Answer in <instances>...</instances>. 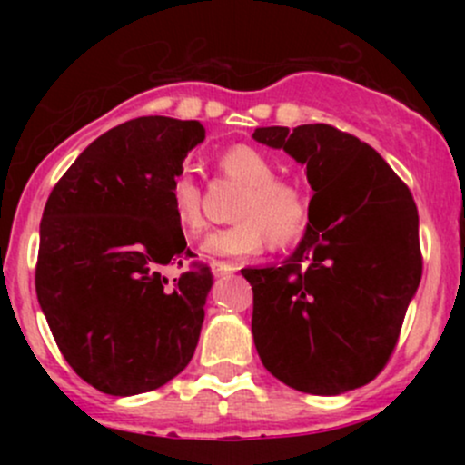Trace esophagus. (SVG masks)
Segmentation results:
<instances>
[{"label": "esophagus", "instance_id": "1", "mask_svg": "<svg viewBox=\"0 0 465 465\" xmlns=\"http://www.w3.org/2000/svg\"><path fill=\"white\" fill-rule=\"evenodd\" d=\"M212 273H214L216 277H225V275H232L233 271V266L229 264V262H221V260H212Z\"/></svg>", "mask_w": 465, "mask_h": 465}]
</instances>
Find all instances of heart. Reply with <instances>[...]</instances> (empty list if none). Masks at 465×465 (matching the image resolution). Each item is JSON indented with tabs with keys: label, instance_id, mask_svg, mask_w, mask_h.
Instances as JSON below:
<instances>
[{
	"label": "heart",
	"instance_id": "1",
	"mask_svg": "<svg viewBox=\"0 0 465 465\" xmlns=\"http://www.w3.org/2000/svg\"><path fill=\"white\" fill-rule=\"evenodd\" d=\"M223 173L247 185L236 207V218L227 227L212 229L201 242V253L210 258H251L266 244L286 247L302 236L308 223V201L297 185L280 181L273 162L258 148H227L218 159ZM170 212L185 233L203 229L201 188L188 168L170 183Z\"/></svg>",
	"mask_w": 465,
	"mask_h": 465
}]
</instances>
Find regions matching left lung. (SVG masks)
Here are the masks:
<instances>
[{
    "label": "left lung",
    "mask_w": 465,
    "mask_h": 465,
    "mask_svg": "<svg viewBox=\"0 0 465 465\" xmlns=\"http://www.w3.org/2000/svg\"><path fill=\"white\" fill-rule=\"evenodd\" d=\"M253 140L306 168V233L280 266L242 269L251 332L277 381L339 396L381 373L421 280L420 218L389 163L330 124L262 126Z\"/></svg>",
    "instance_id": "left-lung-1"
}]
</instances>
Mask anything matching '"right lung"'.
Segmentation results:
<instances>
[{
  "label": "right lung",
  "instance_id": "obj_1",
  "mask_svg": "<svg viewBox=\"0 0 465 465\" xmlns=\"http://www.w3.org/2000/svg\"><path fill=\"white\" fill-rule=\"evenodd\" d=\"M205 140L196 120L148 115L89 143L45 203L36 297L74 371L109 396H137L185 370L214 277L185 253L170 183ZM181 264V260H179Z\"/></svg>",
  "mask_w": 465,
  "mask_h": 465
}]
</instances>
